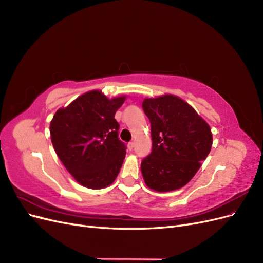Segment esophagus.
Here are the masks:
<instances>
[{"label":"esophagus","mask_w":263,"mask_h":263,"mask_svg":"<svg viewBox=\"0 0 263 263\" xmlns=\"http://www.w3.org/2000/svg\"><path fill=\"white\" fill-rule=\"evenodd\" d=\"M134 146H135V142H134V141L128 142V145H127V147H128V149H129V150H132V149L134 148Z\"/></svg>","instance_id":"esophagus-1"}]
</instances>
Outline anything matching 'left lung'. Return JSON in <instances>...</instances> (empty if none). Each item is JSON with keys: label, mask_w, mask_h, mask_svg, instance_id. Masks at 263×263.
Here are the masks:
<instances>
[{"label": "left lung", "mask_w": 263, "mask_h": 263, "mask_svg": "<svg viewBox=\"0 0 263 263\" xmlns=\"http://www.w3.org/2000/svg\"><path fill=\"white\" fill-rule=\"evenodd\" d=\"M142 109L151 125L153 151L141 162L146 185L157 192L184 186L209 156L210 125L187 102L173 94L146 98Z\"/></svg>", "instance_id": "1"}]
</instances>
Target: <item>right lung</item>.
Listing matches in <instances>:
<instances>
[{"mask_svg":"<svg viewBox=\"0 0 263 263\" xmlns=\"http://www.w3.org/2000/svg\"><path fill=\"white\" fill-rule=\"evenodd\" d=\"M125 100L126 95L109 99L101 90H92L60 107L51 119L55 154L84 187H107L122 168L126 150L117 137L115 113Z\"/></svg>","mask_w":263,"mask_h":263,"instance_id":"1","label":"right lung"}]
</instances>
